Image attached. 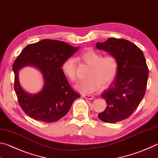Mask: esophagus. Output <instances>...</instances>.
Masks as SVG:
<instances>
[{"instance_id":"obj_1","label":"esophagus","mask_w":158,"mask_h":158,"mask_svg":"<svg viewBox=\"0 0 158 158\" xmlns=\"http://www.w3.org/2000/svg\"><path fill=\"white\" fill-rule=\"evenodd\" d=\"M83 97L88 99V100H93L94 99V96L91 95H83Z\"/></svg>"}]
</instances>
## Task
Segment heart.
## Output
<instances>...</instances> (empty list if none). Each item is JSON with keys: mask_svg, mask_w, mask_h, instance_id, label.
Returning <instances> with one entry per match:
<instances>
[{"mask_svg": "<svg viewBox=\"0 0 158 158\" xmlns=\"http://www.w3.org/2000/svg\"><path fill=\"white\" fill-rule=\"evenodd\" d=\"M79 58L87 65L91 67L88 74V79L80 81L75 85V89L83 93H91L97 91L102 86L111 84L116 76L118 62L112 55L102 56L98 51L89 49L80 53ZM64 74L69 81L77 80L76 60L73 58H68L62 65Z\"/></svg>", "mask_w": 158, "mask_h": 158, "instance_id": "b5f03b06", "label": "heart"}]
</instances>
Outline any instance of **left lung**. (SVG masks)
Here are the masks:
<instances>
[{"instance_id": "1", "label": "left lung", "mask_w": 158, "mask_h": 158, "mask_svg": "<svg viewBox=\"0 0 158 158\" xmlns=\"http://www.w3.org/2000/svg\"><path fill=\"white\" fill-rule=\"evenodd\" d=\"M96 48L114 56L118 62L116 77L101 95L107 105L98 114L101 121L115 123L130 116L142 100L148 78V66L142 51L126 40L109 38L97 42Z\"/></svg>"}]
</instances>
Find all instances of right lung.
<instances>
[{
	"label": "right lung",
	"mask_w": 158,
	"mask_h": 158,
	"mask_svg": "<svg viewBox=\"0 0 158 158\" xmlns=\"http://www.w3.org/2000/svg\"><path fill=\"white\" fill-rule=\"evenodd\" d=\"M79 49L63 41L42 40L27 45L22 50L12 69L16 95L26 115L37 121L56 122L65 116L73 102L80 98L79 93L71 88L61 69L64 61ZM27 66L38 69L44 78V87L36 94L23 90L18 79V72Z\"/></svg>",
	"instance_id": "right-lung-1"
}]
</instances>
